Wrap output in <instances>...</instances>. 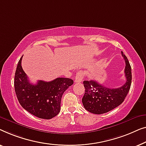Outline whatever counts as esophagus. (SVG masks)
Masks as SVG:
<instances>
[{"mask_svg":"<svg viewBox=\"0 0 146 146\" xmlns=\"http://www.w3.org/2000/svg\"><path fill=\"white\" fill-rule=\"evenodd\" d=\"M83 72H81V71H79V72H77V74H76L75 83H81V82L83 81Z\"/></svg>","mask_w":146,"mask_h":146,"instance_id":"1","label":"esophagus"}]
</instances>
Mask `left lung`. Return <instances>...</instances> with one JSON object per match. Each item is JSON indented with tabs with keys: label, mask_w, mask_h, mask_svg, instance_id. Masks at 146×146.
Instances as JSON below:
<instances>
[{
	"label": "left lung",
	"mask_w": 146,
	"mask_h": 146,
	"mask_svg": "<svg viewBox=\"0 0 146 146\" xmlns=\"http://www.w3.org/2000/svg\"><path fill=\"white\" fill-rule=\"evenodd\" d=\"M121 53L126 63L124 69L126 83L120 87L110 89L93 80L84 81L85 93L82 102L87 111L96 114L106 113L116 108L124 100L132 83V69L126 55L122 52Z\"/></svg>",
	"instance_id": "1"
}]
</instances>
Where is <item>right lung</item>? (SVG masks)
<instances>
[{
    "label": "right lung",
    "instance_id": "add662e5",
    "mask_svg": "<svg viewBox=\"0 0 146 146\" xmlns=\"http://www.w3.org/2000/svg\"><path fill=\"white\" fill-rule=\"evenodd\" d=\"M22 59L18 61L14 76V89L20 105L36 117L51 119L60 112L64 92L73 84L69 78L59 77L50 82L38 81L32 84L22 69Z\"/></svg>",
    "mask_w": 146,
    "mask_h": 146
}]
</instances>
